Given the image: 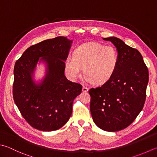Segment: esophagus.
<instances>
[{
	"label": "esophagus",
	"instance_id": "34e87169",
	"mask_svg": "<svg viewBox=\"0 0 157 157\" xmlns=\"http://www.w3.org/2000/svg\"><path fill=\"white\" fill-rule=\"evenodd\" d=\"M82 91H83V92H87V91H88V88L87 87L84 86V85H83V86H82Z\"/></svg>",
	"mask_w": 157,
	"mask_h": 157
}]
</instances>
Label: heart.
Segmentation results:
<instances>
[{
	"instance_id": "obj_1",
	"label": "heart",
	"mask_w": 157,
	"mask_h": 157,
	"mask_svg": "<svg viewBox=\"0 0 157 157\" xmlns=\"http://www.w3.org/2000/svg\"><path fill=\"white\" fill-rule=\"evenodd\" d=\"M118 59V53L115 47L95 42H87L76 48L73 57L66 59L65 69L71 79L76 80L81 76L83 68L87 81L102 85L114 75Z\"/></svg>"
}]
</instances>
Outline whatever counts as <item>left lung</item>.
<instances>
[{"label":"left lung","instance_id":"8db88e82","mask_svg":"<svg viewBox=\"0 0 157 157\" xmlns=\"http://www.w3.org/2000/svg\"><path fill=\"white\" fill-rule=\"evenodd\" d=\"M103 40L113 44L119 59L111 78L89 91L90 111L97 126L105 131L115 132L128 127L142 110L148 70L137 49L115 37Z\"/></svg>","mask_w":157,"mask_h":157}]
</instances>
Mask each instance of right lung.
Returning a JSON list of instances; mask_svg holds the SVG:
<instances>
[{
  "label": "right lung",
  "mask_w": 157,
  "mask_h": 157,
  "mask_svg": "<svg viewBox=\"0 0 157 157\" xmlns=\"http://www.w3.org/2000/svg\"><path fill=\"white\" fill-rule=\"evenodd\" d=\"M72 44L62 36L44 40L26 49L15 63L14 102L26 122L40 131H55L66 124L74 100L82 91L81 85L64 75ZM40 63L45 65V75L37 82L34 72Z\"/></svg>",
  "instance_id": "obj_1"
}]
</instances>
